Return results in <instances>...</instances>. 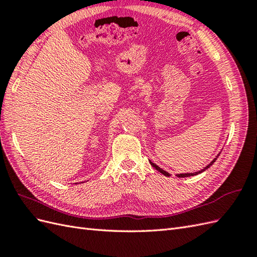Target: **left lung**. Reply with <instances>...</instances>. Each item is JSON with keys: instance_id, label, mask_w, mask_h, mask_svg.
I'll return each instance as SVG.
<instances>
[{"instance_id": "obj_1", "label": "left lung", "mask_w": 257, "mask_h": 257, "mask_svg": "<svg viewBox=\"0 0 257 257\" xmlns=\"http://www.w3.org/2000/svg\"><path fill=\"white\" fill-rule=\"evenodd\" d=\"M219 156V154L218 155H217L216 157H215V159L212 161V162H210L209 164H208V165L206 166V167H204L203 169H201V170H199V172H195V173H188V174H178V175H177V176H178L179 177V178H185V177H191V176H196V175H199V174H201V173H203V172H205V170L207 169V168H209L210 166H212L213 165V164L216 162V160H217V157H218ZM150 164H151V165H152L156 170H159V172L160 173H162L164 176H166V177H169L170 175L167 173V172H165V170H164V169H162L161 167H159V166H157L156 165V164H154V163H152V162H151L150 161Z\"/></svg>"}]
</instances>
